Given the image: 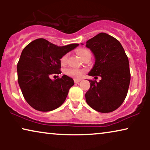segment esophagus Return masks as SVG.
Here are the masks:
<instances>
[{"mask_svg": "<svg viewBox=\"0 0 150 150\" xmlns=\"http://www.w3.org/2000/svg\"><path fill=\"white\" fill-rule=\"evenodd\" d=\"M81 81V79H74V83H78Z\"/></svg>", "mask_w": 150, "mask_h": 150, "instance_id": "1", "label": "esophagus"}]
</instances>
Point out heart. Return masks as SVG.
I'll use <instances>...</instances> for the list:
<instances>
[{"label":"heart","instance_id":"heart-1","mask_svg":"<svg viewBox=\"0 0 150 150\" xmlns=\"http://www.w3.org/2000/svg\"><path fill=\"white\" fill-rule=\"evenodd\" d=\"M77 54L81 58L83 59L84 57L87 56V55H91L89 50H87V49H79L77 50ZM67 59V54H65L61 57V64H65L66 63ZM84 72L83 70L79 69H74V68H67L65 70V73L67 75H68L69 76H71L74 79H80L83 75Z\"/></svg>","mask_w":150,"mask_h":150}]
</instances>
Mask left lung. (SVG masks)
<instances>
[{"label":"left lung","instance_id":"1","mask_svg":"<svg viewBox=\"0 0 150 150\" xmlns=\"http://www.w3.org/2000/svg\"><path fill=\"white\" fill-rule=\"evenodd\" d=\"M86 47L95 57L89 75L102 79L100 82L89 80L86 102L98 112L114 111L122 105L128 93L130 81L128 57L120 42L105 33L88 40Z\"/></svg>","mask_w":150,"mask_h":150}]
</instances>
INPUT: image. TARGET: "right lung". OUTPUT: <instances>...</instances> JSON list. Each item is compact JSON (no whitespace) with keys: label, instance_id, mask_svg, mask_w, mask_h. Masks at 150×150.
I'll use <instances>...</instances> for the list:
<instances>
[{"label":"right lung","instance_id":"right-lung-1","mask_svg":"<svg viewBox=\"0 0 150 150\" xmlns=\"http://www.w3.org/2000/svg\"><path fill=\"white\" fill-rule=\"evenodd\" d=\"M79 44L58 46L40 38L23 49L17 65L18 81L22 95L37 110L47 112L59 108L66 99L74 80L66 75L52 80L61 74V59Z\"/></svg>","mask_w":150,"mask_h":150}]
</instances>
